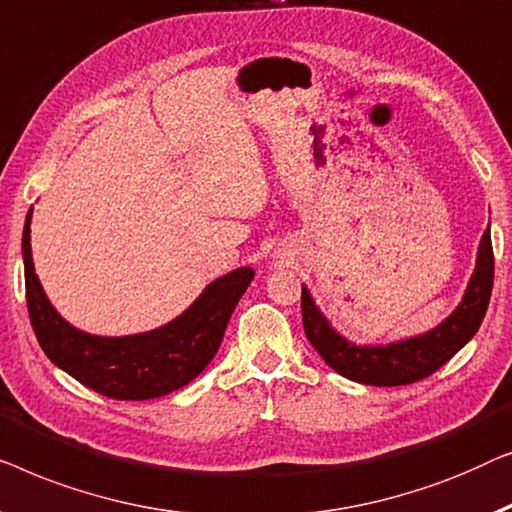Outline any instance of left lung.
Returning <instances> with one entry per match:
<instances>
[{"instance_id": "1", "label": "left lung", "mask_w": 512, "mask_h": 512, "mask_svg": "<svg viewBox=\"0 0 512 512\" xmlns=\"http://www.w3.org/2000/svg\"><path fill=\"white\" fill-rule=\"evenodd\" d=\"M492 285L494 250L492 234H489L487 227V232L482 234L478 262H475V271L469 287H466L462 304L457 306V311L448 320L431 329L429 334L408 338V341L401 343L380 345V348L378 345L376 348H359V345L348 343L329 327V322L315 308L306 287H301V318H304L308 341L336 373L362 385H410L441 369L445 362H450L471 341L487 313Z\"/></svg>"}]
</instances>
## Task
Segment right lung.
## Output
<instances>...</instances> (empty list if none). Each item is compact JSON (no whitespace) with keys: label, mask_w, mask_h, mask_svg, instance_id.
Masks as SVG:
<instances>
[{"label":"right lung","mask_w":512,"mask_h":512,"mask_svg":"<svg viewBox=\"0 0 512 512\" xmlns=\"http://www.w3.org/2000/svg\"><path fill=\"white\" fill-rule=\"evenodd\" d=\"M30 220L32 208L23 229V259L27 311L37 341L55 366L111 399H157L197 378L218 352L227 322L255 278L248 266L227 273L208 285L181 318L148 334L92 336L64 322L43 294L32 264Z\"/></svg>","instance_id":"add662e5"}]
</instances>
